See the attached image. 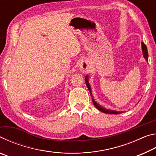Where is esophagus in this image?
Instances as JSON below:
<instances>
[{"instance_id":"1","label":"esophagus","mask_w":156,"mask_h":156,"mask_svg":"<svg viewBox=\"0 0 156 156\" xmlns=\"http://www.w3.org/2000/svg\"><path fill=\"white\" fill-rule=\"evenodd\" d=\"M90 65H89L88 61L87 60H83L80 63V69L83 73L88 72L90 69Z\"/></svg>"}]
</instances>
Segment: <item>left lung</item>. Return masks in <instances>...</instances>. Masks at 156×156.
Returning <instances> with one entry per match:
<instances>
[{"mask_svg":"<svg viewBox=\"0 0 156 156\" xmlns=\"http://www.w3.org/2000/svg\"><path fill=\"white\" fill-rule=\"evenodd\" d=\"M142 53H143V56L144 58L147 60H148V51H147V47L146 46V44H145L143 42H142ZM85 83L87 86V88L89 89V91L91 92V88H90V86H89V82H88V76H87L85 77ZM93 100V103L94 105V106L96 107L98 109L100 110V112L105 113H110V114H118V113H121L122 112H116V111H113V110H109V109H107L104 108L103 107H102L101 105H100L99 104H98L97 102L95 101L94 99Z\"/></svg>","mask_w":156,"mask_h":156,"instance_id":"1","label":"left lung"}]
</instances>
